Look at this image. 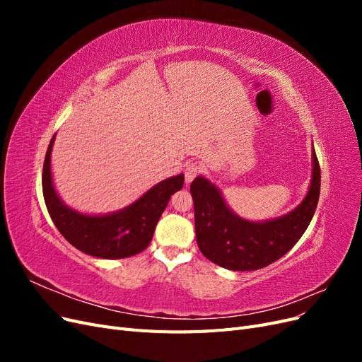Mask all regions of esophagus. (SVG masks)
Returning <instances> with one entry per match:
<instances>
[{
    "mask_svg": "<svg viewBox=\"0 0 362 362\" xmlns=\"http://www.w3.org/2000/svg\"><path fill=\"white\" fill-rule=\"evenodd\" d=\"M201 166L198 163H187V166H185V170H184V177H185V182L190 184L196 175H198L201 172Z\"/></svg>",
    "mask_w": 362,
    "mask_h": 362,
    "instance_id": "obj_1",
    "label": "esophagus"
}]
</instances>
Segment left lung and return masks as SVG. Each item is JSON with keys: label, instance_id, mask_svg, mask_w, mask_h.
I'll list each match as a JSON object with an SVG mask.
<instances>
[{"label": "left lung", "instance_id": "obj_1", "mask_svg": "<svg viewBox=\"0 0 362 362\" xmlns=\"http://www.w3.org/2000/svg\"><path fill=\"white\" fill-rule=\"evenodd\" d=\"M303 201L276 218L250 222L226 205L222 193L206 178L190 185L194 205L196 242L205 258L237 272L258 270L275 262L299 242L315 213L320 196V166L313 149V175Z\"/></svg>", "mask_w": 362, "mask_h": 362}]
</instances>
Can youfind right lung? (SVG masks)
<instances>
[{"mask_svg":"<svg viewBox=\"0 0 362 362\" xmlns=\"http://www.w3.org/2000/svg\"><path fill=\"white\" fill-rule=\"evenodd\" d=\"M54 136L43 163L42 190L48 213L60 234L87 255L104 259L133 257L145 250L160 217L173 193L182 189L184 175L164 180L122 210L92 216L83 214L64 204L54 189L51 175V151Z\"/></svg>","mask_w":362,"mask_h":362,"instance_id":"right-lung-1","label":"right lung"}]
</instances>
